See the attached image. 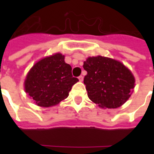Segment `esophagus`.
<instances>
[{"instance_id":"34e87169","label":"esophagus","mask_w":154,"mask_h":154,"mask_svg":"<svg viewBox=\"0 0 154 154\" xmlns=\"http://www.w3.org/2000/svg\"><path fill=\"white\" fill-rule=\"evenodd\" d=\"M78 79H79L80 82H82V81H83V76H80V77H78Z\"/></svg>"}]
</instances>
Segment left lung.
<instances>
[{
	"label": "left lung",
	"mask_w": 154,
	"mask_h": 154,
	"mask_svg": "<svg viewBox=\"0 0 154 154\" xmlns=\"http://www.w3.org/2000/svg\"><path fill=\"white\" fill-rule=\"evenodd\" d=\"M83 68L88 97L100 107L116 109L131 96L135 79L122 63L97 56L88 58Z\"/></svg>",
	"instance_id": "1"
}]
</instances>
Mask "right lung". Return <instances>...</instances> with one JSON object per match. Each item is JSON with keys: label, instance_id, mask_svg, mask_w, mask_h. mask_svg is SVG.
I'll return each instance as SVG.
<instances>
[{"label": "right lung", "instance_id": "obj_1", "mask_svg": "<svg viewBox=\"0 0 154 154\" xmlns=\"http://www.w3.org/2000/svg\"><path fill=\"white\" fill-rule=\"evenodd\" d=\"M60 53L47 57L36 63L25 82V92L42 107H50L65 99L79 80L72 75V67Z\"/></svg>", "mask_w": 154, "mask_h": 154}]
</instances>
